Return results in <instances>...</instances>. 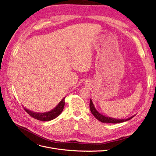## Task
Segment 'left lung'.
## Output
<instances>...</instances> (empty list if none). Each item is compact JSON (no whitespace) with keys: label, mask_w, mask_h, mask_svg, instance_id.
<instances>
[{"label":"left lung","mask_w":156,"mask_h":156,"mask_svg":"<svg viewBox=\"0 0 156 156\" xmlns=\"http://www.w3.org/2000/svg\"><path fill=\"white\" fill-rule=\"evenodd\" d=\"M90 111L92 113L93 115L96 117L99 121L103 123H111V124H117V123H121V122H124L125 121H127L128 120L131 119L134 116H132L129 118H128L127 119H114V118H112V117H107L105 115H103V114H101L100 113H99L96 108L94 107V105L92 103V101L90 99Z\"/></svg>","instance_id":"8db88e82"}]
</instances>
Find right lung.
Wrapping results in <instances>:
<instances>
[{
  "label": "right lung",
  "instance_id": "right-lung-1",
  "mask_svg": "<svg viewBox=\"0 0 156 156\" xmlns=\"http://www.w3.org/2000/svg\"><path fill=\"white\" fill-rule=\"evenodd\" d=\"M64 105H65V98H64L62 99V101L57 105V106H56L55 108H54L52 110L48 112L37 113V112H33L30 110L26 109L25 108H24V109L26 111V112L34 119H36L41 121H49L55 119L62 113L64 109Z\"/></svg>",
  "mask_w": 156,
  "mask_h": 156
}]
</instances>
